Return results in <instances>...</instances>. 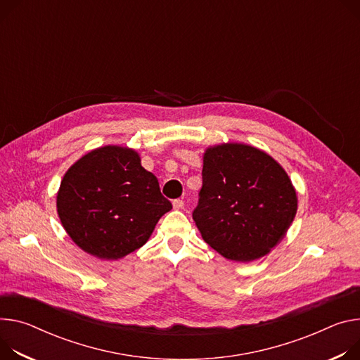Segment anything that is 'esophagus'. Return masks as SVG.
Listing matches in <instances>:
<instances>
[{
    "label": "esophagus",
    "mask_w": 360,
    "mask_h": 360,
    "mask_svg": "<svg viewBox=\"0 0 360 360\" xmlns=\"http://www.w3.org/2000/svg\"><path fill=\"white\" fill-rule=\"evenodd\" d=\"M172 205H174V210H182L184 208V201L182 200H175L172 202Z\"/></svg>",
    "instance_id": "obj_1"
}]
</instances>
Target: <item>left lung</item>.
I'll list each match as a JSON object with an SVG mask.
<instances>
[{
	"label": "left lung",
	"mask_w": 360,
	"mask_h": 360,
	"mask_svg": "<svg viewBox=\"0 0 360 360\" xmlns=\"http://www.w3.org/2000/svg\"><path fill=\"white\" fill-rule=\"evenodd\" d=\"M202 188L192 218L204 241L226 259L264 257L285 236L297 212V193L280 163L245 143L204 152Z\"/></svg>",
	"instance_id": "left-lung-1"
}]
</instances>
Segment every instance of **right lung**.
<instances>
[{
	"instance_id": "1",
	"label": "right lung",
	"mask_w": 360,
	"mask_h": 360,
	"mask_svg": "<svg viewBox=\"0 0 360 360\" xmlns=\"http://www.w3.org/2000/svg\"><path fill=\"white\" fill-rule=\"evenodd\" d=\"M171 210L139 153L117 145L83 155L64 174L57 192L64 230L77 247L101 259H119L141 248Z\"/></svg>"
}]
</instances>
